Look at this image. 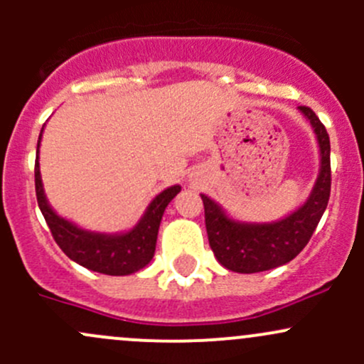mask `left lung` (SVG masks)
Listing matches in <instances>:
<instances>
[{
    "instance_id": "obj_1",
    "label": "left lung",
    "mask_w": 364,
    "mask_h": 364,
    "mask_svg": "<svg viewBox=\"0 0 364 364\" xmlns=\"http://www.w3.org/2000/svg\"><path fill=\"white\" fill-rule=\"evenodd\" d=\"M308 117L321 148V172L310 199L287 218L274 223H241L230 220L215 200L203 197L209 247L223 267L236 273H259L291 262L317 229L331 193V146L326 127L306 105Z\"/></svg>"
}]
</instances>
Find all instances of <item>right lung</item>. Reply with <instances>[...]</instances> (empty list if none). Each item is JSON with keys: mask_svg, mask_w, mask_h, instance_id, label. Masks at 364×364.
<instances>
[{"mask_svg": "<svg viewBox=\"0 0 364 364\" xmlns=\"http://www.w3.org/2000/svg\"><path fill=\"white\" fill-rule=\"evenodd\" d=\"M42 132H40L38 146L40 139H42ZM35 190L38 208L42 211L43 218H46L47 225H49L54 241L70 259L75 260L80 266L87 267V269L97 271V273L123 277V274H132L135 271L142 269L153 259L161 216H164L167 204L178 196L181 186L176 185L164 190L160 196L153 199L141 222L130 232L116 234V236L87 232V230H82L73 225V223H70L68 220L58 216L50 209L46 196H43L38 156H36L35 161Z\"/></svg>", "mask_w": 364, "mask_h": 364, "instance_id": "obj_1", "label": "right lung"}]
</instances>
